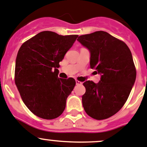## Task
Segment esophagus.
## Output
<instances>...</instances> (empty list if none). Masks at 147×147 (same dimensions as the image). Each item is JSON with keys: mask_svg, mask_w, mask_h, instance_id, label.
Here are the masks:
<instances>
[{"mask_svg": "<svg viewBox=\"0 0 147 147\" xmlns=\"http://www.w3.org/2000/svg\"><path fill=\"white\" fill-rule=\"evenodd\" d=\"M75 82H76V85H81L82 83L80 81H78V80H75Z\"/></svg>", "mask_w": 147, "mask_h": 147, "instance_id": "1", "label": "esophagus"}]
</instances>
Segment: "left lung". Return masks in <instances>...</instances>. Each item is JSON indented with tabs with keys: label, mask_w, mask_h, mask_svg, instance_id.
<instances>
[{
	"label": "left lung",
	"mask_w": 147,
	"mask_h": 147,
	"mask_svg": "<svg viewBox=\"0 0 147 147\" xmlns=\"http://www.w3.org/2000/svg\"><path fill=\"white\" fill-rule=\"evenodd\" d=\"M78 40L90 51V68L101 75L98 83H83V108L96 120L109 118L123 107L135 83L131 51L123 41L104 31L80 35Z\"/></svg>",
	"instance_id": "left-lung-1"
}]
</instances>
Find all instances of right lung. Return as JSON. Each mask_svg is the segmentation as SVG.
<instances>
[{"instance_id": "1", "label": "right lung", "mask_w": 147, "mask_h": 147, "mask_svg": "<svg viewBox=\"0 0 147 147\" xmlns=\"http://www.w3.org/2000/svg\"><path fill=\"white\" fill-rule=\"evenodd\" d=\"M78 37L43 31L24 42L18 51L15 83L24 105L40 118H57L65 109L76 83L72 78H59L57 68Z\"/></svg>"}]
</instances>
